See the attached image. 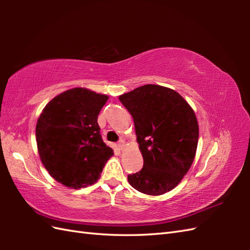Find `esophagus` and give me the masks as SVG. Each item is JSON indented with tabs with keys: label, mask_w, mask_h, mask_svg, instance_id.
Here are the masks:
<instances>
[{
	"label": "esophagus",
	"mask_w": 250,
	"mask_h": 250,
	"mask_svg": "<svg viewBox=\"0 0 250 250\" xmlns=\"http://www.w3.org/2000/svg\"><path fill=\"white\" fill-rule=\"evenodd\" d=\"M117 146H118V149L119 150H122L125 148V142L124 140H121V141H119L118 145H117Z\"/></svg>",
	"instance_id": "1"
}]
</instances>
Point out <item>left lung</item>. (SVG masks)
Returning a JSON list of instances; mask_svg holds the SVG:
<instances>
[{"label":"left lung","mask_w":250,"mask_h":250,"mask_svg":"<svg viewBox=\"0 0 250 250\" xmlns=\"http://www.w3.org/2000/svg\"><path fill=\"white\" fill-rule=\"evenodd\" d=\"M133 117L144 159L140 172L128 176L142 193L160 195L182 182L194 160L199 125L182 95L159 84H145L119 97Z\"/></svg>","instance_id":"8db88e82"}]
</instances>
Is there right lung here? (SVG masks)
<instances>
[{
	"instance_id": "obj_1",
	"label": "right lung",
	"mask_w": 250,
	"mask_h": 250,
	"mask_svg": "<svg viewBox=\"0 0 250 250\" xmlns=\"http://www.w3.org/2000/svg\"><path fill=\"white\" fill-rule=\"evenodd\" d=\"M108 97L73 88L45 106L36 124L42 163L57 182L79 189L97 183L114 155L100 134L98 116Z\"/></svg>"
}]
</instances>
